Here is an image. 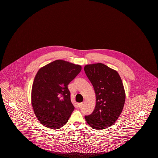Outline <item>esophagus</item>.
<instances>
[{
  "mask_svg": "<svg viewBox=\"0 0 158 158\" xmlns=\"http://www.w3.org/2000/svg\"><path fill=\"white\" fill-rule=\"evenodd\" d=\"M82 105H83V103H78V108H80V107L82 106Z\"/></svg>",
  "mask_w": 158,
  "mask_h": 158,
  "instance_id": "34e87169",
  "label": "esophagus"
}]
</instances>
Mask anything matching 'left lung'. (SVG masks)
<instances>
[{"label": "left lung", "instance_id": "8db88e82", "mask_svg": "<svg viewBox=\"0 0 158 158\" xmlns=\"http://www.w3.org/2000/svg\"><path fill=\"white\" fill-rule=\"evenodd\" d=\"M84 71L96 96L94 110L85 119L94 129L107 128L115 123L124 108L125 93L121 78L116 71L101 63L87 65Z\"/></svg>", "mask_w": 158, "mask_h": 158}]
</instances>
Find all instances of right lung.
Wrapping results in <instances>:
<instances>
[{
	"label": "right lung",
	"mask_w": 158,
	"mask_h": 158,
	"mask_svg": "<svg viewBox=\"0 0 158 158\" xmlns=\"http://www.w3.org/2000/svg\"><path fill=\"white\" fill-rule=\"evenodd\" d=\"M81 70L79 65L56 60L40 68L31 91L34 112L40 123L52 129L66 124L74 109L68 85Z\"/></svg>",
	"instance_id": "add662e5"
}]
</instances>
